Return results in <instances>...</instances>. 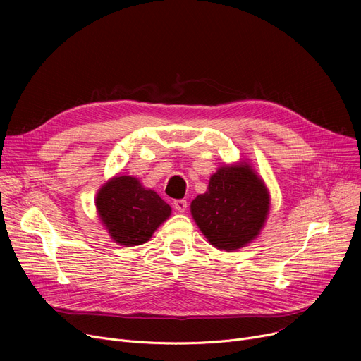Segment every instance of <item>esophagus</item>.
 Listing matches in <instances>:
<instances>
[{
	"mask_svg": "<svg viewBox=\"0 0 361 361\" xmlns=\"http://www.w3.org/2000/svg\"><path fill=\"white\" fill-rule=\"evenodd\" d=\"M173 206H174V209H176V211H178V212H184V211L187 209V202H185L184 199H178V200H174Z\"/></svg>",
	"mask_w": 361,
	"mask_h": 361,
	"instance_id": "34e87169",
	"label": "esophagus"
}]
</instances>
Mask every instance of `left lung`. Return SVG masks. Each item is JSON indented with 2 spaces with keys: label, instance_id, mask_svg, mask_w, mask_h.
Masks as SVG:
<instances>
[{
  "label": "left lung",
  "instance_id": "8db88e82",
  "mask_svg": "<svg viewBox=\"0 0 361 361\" xmlns=\"http://www.w3.org/2000/svg\"><path fill=\"white\" fill-rule=\"evenodd\" d=\"M269 192L247 162L222 165L207 192L190 204L193 219L214 247L235 252L252 243L269 212Z\"/></svg>",
  "mask_w": 361,
  "mask_h": 361
}]
</instances>
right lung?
<instances>
[{
	"label": "right lung",
	"mask_w": 361,
	"mask_h": 361,
	"mask_svg": "<svg viewBox=\"0 0 361 361\" xmlns=\"http://www.w3.org/2000/svg\"><path fill=\"white\" fill-rule=\"evenodd\" d=\"M94 203L111 238L126 247L149 241L171 215V206L131 176L108 180L98 190Z\"/></svg>",
	"instance_id": "add662e5"
}]
</instances>
